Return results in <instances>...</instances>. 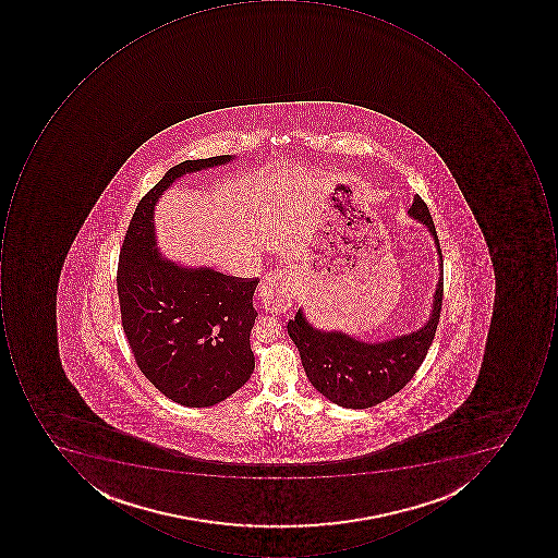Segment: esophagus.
Returning <instances> with one entry per match:
<instances>
[{"label": "esophagus", "instance_id": "1", "mask_svg": "<svg viewBox=\"0 0 558 558\" xmlns=\"http://www.w3.org/2000/svg\"><path fill=\"white\" fill-rule=\"evenodd\" d=\"M292 274L288 270L270 271L263 277L258 296L270 312H287L292 306Z\"/></svg>", "mask_w": 558, "mask_h": 558}]
</instances>
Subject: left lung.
<instances>
[{"label":"left lung","mask_w":558,"mask_h":558,"mask_svg":"<svg viewBox=\"0 0 558 558\" xmlns=\"http://www.w3.org/2000/svg\"><path fill=\"white\" fill-rule=\"evenodd\" d=\"M409 216L420 219L436 241L439 265L442 253L433 216L417 194ZM445 278L439 277L434 293L433 314L417 331L387 342L365 343L342 331H320L306 322L302 310L288 322V336L295 342L310 383L328 401L347 409H367L398 393L426 359L441 317Z\"/></svg>","instance_id":"left-lung-1"}]
</instances>
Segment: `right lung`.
Segmentation results:
<instances>
[{
	"mask_svg": "<svg viewBox=\"0 0 558 558\" xmlns=\"http://www.w3.org/2000/svg\"><path fill=\"white\" fill-rule=\"evenodd\" d=\"M231 156L184 160L138 201L117 266L122 327L144 376L166 398L209 408L230 398L255 368L250 333L258 278L211 268H182L162 258L154 236V206L187 172L227 165Z\"/></svg>",
	"mask_w": 558,
	"mask_h": 558,
	"instance_id": "add662e5",
	"label": "right lung"
}]
</instances>
